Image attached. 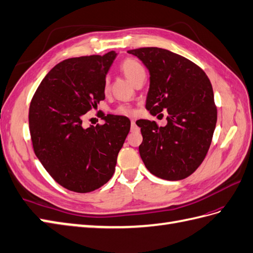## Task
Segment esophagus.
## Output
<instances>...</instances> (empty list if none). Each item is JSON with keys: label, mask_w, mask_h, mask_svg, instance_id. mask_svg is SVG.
Wrapping results in <instances>:
<instances>
[{"label": "esophagus", "mask_w": 253, "mask_h": 253, "mask_svg": "<svg viewBox=\"0 0 253 253\" xmlns=\"http://www.w3.org/2000/svg\"><path fill=\"white\" fill-rule=\"evenodd\" d=\"M137 128V126H136V123H135V121L134 120H132L131 121V130L132 131H135Z\"/></svg>", "instance_id": "esophagus-1"}]
</instances>
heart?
I'll return each mask as SVG.
<instances>
[{"instance_id": "b5f03b06", "label": "heart", "mask_w": 253, "mask_h": 253, "mask_svg": "<svg viewBox=\"0 0 253 253\" xmlns=\"http://www.w3.org/2000/svg\"><path fill=\"white\" fill-rule=\"evenodd\" d=\"M120 70L133 84L135 82H136V80H138L141 77H144L146 74L144 66L141 65L137 60L132 59V58H127L126 60H123L120 63ZM109 89H110V80L108 77H106L105 79H104V84H103L104 93H108ZM116 113L120 114V115L128 116V115H132L134 113V109L132 108L131 105H128V104H122V105L117 107Z\"/></svg>"}]
</instances>
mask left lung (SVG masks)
<instances>
[{"label":"left lung","instance_id":"obj_1","mask_svg":"<svg viewBox=\"0 0 253 253\" xmlns=\"http://www.w3.org/2000/svg\"><path fill=\"white\" fill-rule=\"evenodd\" d=\"M150 74L146 108L168 109V125L140 119L139 155L147 169L165 180H181L204 161L217 123L213 91L205 72L182 55L157 47L128 50Z\"/></svg>","mask_w":253,"mask_h":253}]
</instances>
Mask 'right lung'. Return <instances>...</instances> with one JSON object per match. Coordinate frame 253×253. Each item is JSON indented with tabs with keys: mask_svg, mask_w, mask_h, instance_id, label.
<instances>
[{
	"mask_svg": "<svg viewBox=\"0 0 253 253\" xmlns=\"http://www.w3.org/2000/svg\"><path fill=\"white\" fill-rule=\"evenodd\" d=\"M117 53L71 58L42 80L29 109L36 157L63 188L87 193L115 173L117 157L130 132L125 116L107 115L105 123L83 126V116L105 98L104 79Z\"/></svg>",
	"mask_w": 253,
	"mask_h": 253,
	"instance_id": "right-lung-1",
	"label": "right lung"
}]
</instances>
